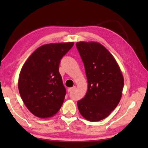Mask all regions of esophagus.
<instances>
[{"label": "esophagus", "instance_id": "34e87169", "mask_svg": "<svg viewBox=\"0 0 148 148\" xmlns=\"http://www.w3.org/2000/svg\"><path fill=\"white\" fill-rule=\"evenodd\" d=\"M75 88H76V87H75V86L72 87H70V88L68 89V91H69V92H71V91H73V90H74Z\"/></svg>", "mask_w": 148, "mask_h": 148}]
</instances>
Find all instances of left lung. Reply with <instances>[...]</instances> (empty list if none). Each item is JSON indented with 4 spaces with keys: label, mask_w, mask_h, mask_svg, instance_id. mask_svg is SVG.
<instances>
[{
    "label": "left lung",
    "mask_w": 148,
    "mask_h": 148,
    "mask_svg": "<svg viewBox=\"0 0 148 148\" xmlns=\"http://www.w3.org/2000/svg\"><path fill=\"white\" fill-rule=\"evenodd\" d=\"M76 47L88 82L84 98L77 102L79 113L90 121L108 117L121 98L124 79L112 54L97 42H79Z\"/></svg>",
    "instance_id": "left-lung-1"
}]
</instances>
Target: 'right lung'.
Listing matches in <instances>:
<instances>
[{
    "mask_svg": "<svg viewBox=\"0 0 148 148\" xmlns=\"http://www.w3.org/2000/svg\"><path fill=\"white\" fill-rule=\"evenodd\" d=\"M74 42L43 45L35 50L20 72L18 88L24 104L35 116H54L63 103L66 89L59 68Z\"/></svg>",
    "mask_w": 148,
    "mask_h": 148,
    "instance_id": "obj_1",
    "label": "right lung"
}]
</instances>
